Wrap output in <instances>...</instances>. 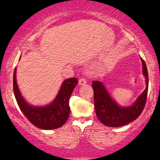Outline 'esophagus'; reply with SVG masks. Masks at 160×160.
<instances>
[{
	"label": "esophagus",
	"instance_id": "34e87169",
	"mask_svg": "<svg viewBox=\"0 0 160 160\" xmlns=\"http://www.w3.org/2000/svg\"><path fill=\"white\" fill-rule=\"evenodd\" d=\"M87 84V81L84 78H81L79 80H78V84L81 85V86H83V85H85Z\"/></svg>",
	"mask_w": 160,
	"mask_h": 160
}]
</instances>
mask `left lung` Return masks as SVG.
<instances>
[{
  "label": "left lung",
  "instance_id": "left-lung-1",
  "mask_svg": "<svg viewBox=\"0 0 160 160\" xmlns=\"http://www.w3.org/2000/svg\"><path fill=\"white\" fill-rule=\"evenodd\" d=\"M143 65V73L145 76L146 88L143 92L138 98L132 106L121 107L112 100L106 87L101 82H92L94 91V102L96 115L98 119L105 125L108 127L124 126L134 121L141 115L145 106L148 94V76L146 63L141 58Z\"/></svg>",
  "mask_w": 160,
  "mask_h": 160
}]
</instances>
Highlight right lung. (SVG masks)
<instances>
[{"label":"right lung","mask_w":160,"mask_h":160,"mask_svg":"<svg viewBox=\"0 0 160 160\" xmlns=\"http://www.w3.org/2000/svg\"><path fill=\"white\" fill-rule=\"evenodd\" d=\"M78 84L76 78H68L53 101L46 106H33L28 104L19 90L16 79V68L13 76V89L17 104L26 118L37 128L43 130H53L62 127L70 114L69 98Z\"/></svg>","instance_id":"right-lung-1"}]
</instances>
